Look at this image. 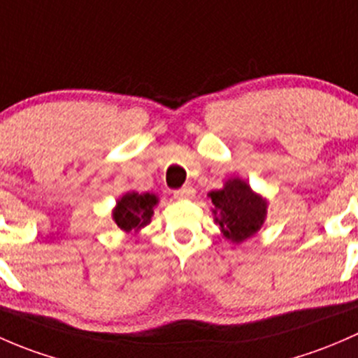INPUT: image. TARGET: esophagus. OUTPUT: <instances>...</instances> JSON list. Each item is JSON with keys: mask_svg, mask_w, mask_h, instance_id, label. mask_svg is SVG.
Segmentation results:
<instances>
[{"mask_svg": "<svg viewBox=\"0 0 358 358\" xmlns=\"http://www.w3.org/2000/svg\"><path fill=\"white\" fill-rule=\"evenodd\" d=\"M194 193H196V191H194V187L184 186V187H180V189L174 191V196L178 198V200H189V198H194Z\"/></svg>", "mask_w": 358, "mask_h": 358, "instance_id": "34e87169", "label": "esophagus"}]
</instances>
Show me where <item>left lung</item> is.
<instances>
[{
    "instance_id": "1",
    "label": "left lung",
    "mask_w": 358,
    "mask_h": 358,
    "mask_svg": "<svg viewBox=\"0 0 358 358\" xmlns=\"http://www.w3.org/2000/svg\"><path fill=\"white\" fill-rule=\"evenodd\" d=\"M208 196L212 198L213 217L224 238L238 245L259 233L267 215V200L245 180L229 179L222 189L210 191Z\"/></svg>"
}]
</instances>
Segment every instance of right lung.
Masks as SVG:
<instances>
[{
    "mask_svg": "<svg viewBox=\"0 0 358 358\" xmlns=\"http://www.w3.org/2000/svg\"><path fill=\"white\" fill-rule=\"evenodd\" d=\"M158 203L157 194L153 193H125L117 200L112 215L117 226L125 233H138L141 227L150 224L153 215V206Z\"/></svg>",
    "mask_w": 358,
    "mask_h": 358,
    "instance_id": "right-lung-1",
    "label": "right lung"
}]
</instances>
